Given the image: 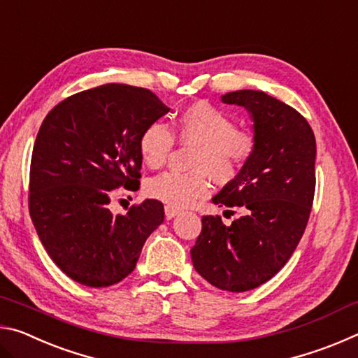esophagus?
I'll list each match as a JSON object with an SVG mask.
<instances>
[{
	"label": "esophagus",
	"mask_w": 358,
	"mask_h": 358,
	"mask_svg": "<svg viewBox=\"0 0 358 358\" xmlns=\"http://www.w3.org/2000/svg\"><path fill=\"white\" fill-rule=\"evenodd\" d=\"M177 215H180V211L177 208H172V207H166V217L167 220H172Z\"/></svg>",
	"instance_id": "esophagus-1"
}]
</instances>
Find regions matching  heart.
<instances>
[{"mask_svg": "<svg viewBox=\"0 0 358 358\" xmlns=\"http://www.w3.org/2000/svg\"><path fill=\"white\" fill-rule=\"evenodd\" d=\"M173 131L181 143L196 147L191 161L194 172H164L151 178L145 187L151 199L172 208H186L207 196L208 175L217 183L234 180L256 147L250 131L235 128V121L226 112L207 102L185 108ZM172 147L173 137L162 123H151L138 138L141 157L150 169L164 166Z\"/></svg>", "mask_w": 358, "mask_h": 358, "instance_id": "b5f03b06", "label": "heart"}]
</instances>
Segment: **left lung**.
Returning <instances> with one entry per match:
<instances>
[{"label":"left lung","mask_w":358,"mask_h":358,"mask_svg":"<svg viewBox=\"0 0 358 358\" xmlns=\"http://www.w3.org/2000/svg\"><path fill=\"white\" fill-rule=\"evenodd\" d=\"M221 101L246 108L256 147L211 201L243 213L230 226L221 216H203L191 259L215 287L246 292L286 265L305 232L316 187V138L295 108L264 92L238 90Z\"/></svg>","instance_id":"left-lung-1"}]
</instances>
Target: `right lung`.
<instances>
[{
    "label": "right lung",
    "instance_id": "1",
    "mask_svg": "<svg viewBox=\"0 0 358 358\" xmlns=\"http://www.w3.org/2000/svg\"><path fill=\"white\" fill-rule=\"evenodd\" d=\"M171 110L150 90L107 83L53 107L36 137L29 215L50 259L71 280L107 287L124 280L164 221L147 199L113 215L115 189H137L143 129Z\"/></svg>",
    "mask_w": 358,
    "mask_h": 358
}]
</instances>
